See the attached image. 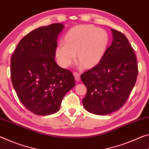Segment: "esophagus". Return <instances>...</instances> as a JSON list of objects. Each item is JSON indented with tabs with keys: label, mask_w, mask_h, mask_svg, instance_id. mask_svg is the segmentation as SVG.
<instances>
[{
	"label": "esophagus",
	"mask_w": 149,
	"mask_h": 149,
	"mask_svg": "<svg viewBox=\"0 0 149 149\" xmlns=\"http://www.w3.org/2000/svg\"><path fill=\"white\" fill-rule=\"evenodd\" d=\"M73 75H74L75 80H76L77 81H79L80 79L79 73H78L77 72H73Z\"/></svg>",
	"instance_id": "1"
}]
</instances>
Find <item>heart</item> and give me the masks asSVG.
Returning a JSON list of instances; mask_svg holds the SVG:
<instances>
[{
  "mask_svg": "<svg viewBox=\"0 0 149 149\" xmlns=\"http://www.w3.org/2000/svg\"><path fill=\"white\" fill-rule=\"evenodd\" d=\"M109 41L108 33L93 25H79L65 34L63 42L55 49L61 67L67 68L75 60L85 69H91L103 59Z\"/></svg>",
  "mask_w": 149,
  "mask_h": 149,
  "instance_id": "1",
  "label": "heart"
}]
</instances>
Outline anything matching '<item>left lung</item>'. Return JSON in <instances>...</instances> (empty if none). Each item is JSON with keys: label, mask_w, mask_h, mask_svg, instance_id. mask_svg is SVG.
I'll list each match as a JSON object with an SVG mask.
<instances>
[{"label": "left lung", "mask_w": 149, "mask_h": 149, "mask_svg": "<svg viewBox=\"0 0 149 149\" xmlns=\"http://www.w3.org/2000/svg\"><path fill=\"white\" fill-rule=\"evenodd\" d=\"M113 41L102 61L81 74L87 88L84 108L96 115L118 110L130 96L138 75L136 55L126 36L111 29Z\"/></svg>", "instance_id": "obj_1"}]
</instances>
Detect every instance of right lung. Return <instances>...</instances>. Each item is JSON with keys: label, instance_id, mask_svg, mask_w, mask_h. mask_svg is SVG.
Here are the masks:
<instances>
[{"label": "right lung", "instance_id": "add662e5", "mask_svg": "<svg viewBox=\"0 0 149 149\" xmlns=\"http://www.w3.org/2000/svg\"><path fill=\"white\" fill-rule=\"evenodd\" d=\"M63 28L57 23L35 29L19 41L11 57V80L17 96L37 115L58 111L65 95L75 85L72 73L55 61L58 36Z\"/></svg>", "mask_w": 149, "mask_h": 149}]
</instances>
